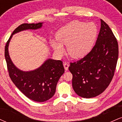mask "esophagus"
<instances>
[{
  "instance_id": "34e87169",
  "label": "esophagus",
  "mask_w": 122,
  "mask_h": 122,
  "mask_svg": "<svg viewBox=\"0 0 122 122\" xmlns=\"http://www.w3.org/2000/svg\"><path fill=\"white\" fill-rule=\"evenodd\" d=\"M64 68H65V71H68V68H69V65L68 64V63H64Z\"/></svg>"
}]
</instances>
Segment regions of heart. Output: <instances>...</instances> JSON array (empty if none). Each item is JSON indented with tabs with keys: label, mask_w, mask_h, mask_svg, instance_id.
<instances>
[{
	"label": "heart",
	"mask_w": 122,
	"mask_h": 122,
	"mask_svg": "<svg viewBox=\"0 0 122 122\" xmlns=\"http://www.w3.org/2000/svg\"><path fill=\"white\" fill-rule=\"evenodd\" d=\"M97 28L92 22L74 20L65 25L57 31L56 40L50 41L51 47L58 57L65 53L63 45L67 46L69 55L75 59L84 57L94 44L97 36Z\"/></svg>",
	"instance_id": "obj_1"
}]
</instances>
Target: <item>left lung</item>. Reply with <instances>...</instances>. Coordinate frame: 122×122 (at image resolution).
I'll return each instance as SVG.
<instances>
[{
  "label": "left lung",
  "mask_w": 122,
  "mask_h": 122,
  "mask_svg": "<svg viewBox=\"0 0 122 122\" xmlns=\"http://www.w3.org/2000/svg\"><path fill=\"white\" fill-rule=\"evenodd\" d=\"M95 45L86 56L71 63L72 86L80 97L92 98L106 90L112 79L118 58V44L111 29L102 19Z\"/></svg>",
  "instance_id": "left-lung-1"
}]
</instances>
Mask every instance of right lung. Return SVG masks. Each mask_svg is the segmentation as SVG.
Wrapping results in <instances>:
<instances>
[{"mask_svg":"<svg viewBox=\"0 0 122 122\" xmlns=\"http://www.w3.org/2000/svg\"><path fill=\"white\" fill-rule=\"evenodd\" d=\"M42 26L43 22L20 25L15 29L7 42L5 51L8 73L12 81L26 97L37 102L47 101L54 95L57 82L65 72L62 62L49 58L37 69L22 71L12 62L9 55L8 46L14 34L25 30H37Z\"/></svg>","mask_w":122,"mask_h":122,"instance_id":"obj_1","label":"right lung"}]
</instances>
